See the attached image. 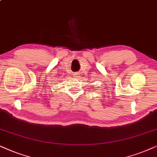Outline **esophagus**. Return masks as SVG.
<instances>
[{
	"label": "esophagus",
	"mask_w": 157,
	"mask_h": 157,
	"mask_svg": "<svg viewBox=\"0 0 157 157\" xmlns=\"http://www.w3.org/2000/svg\"><path fill=\"white\" fill-rule=\"evenodd\" d=\"M73 76H74V77H75V78H78V77H80V75H79V74H78V73H77V72H76V73H75V74L74 75H73Z\"/></svg>",
	"instance_id": "1"
}]
</instances>
